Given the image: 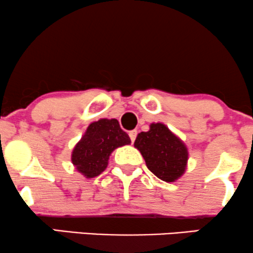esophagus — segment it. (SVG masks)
Segmentation results:
<instances>
[{
    "instance_id": "1",
    "label": "esophagus",
    "mask_w": 253,
    "mask_h": 253,
    "mask_svg": "<svg viewBox=\"0 0 253 253\" xmlns=\"http://www.w3.org/2000/svg\"><path fill=\"white\" fill-rule=\"evenodd\" d=\"M136 134H137L136 130H130V132L128 133V135H129V137H130V141H132V142L135 141Z\"/></svg>"
}]
</instances>
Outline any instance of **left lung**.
<instances>
[{
    "label": "left lung",
    "mask_w": 253,
    "mask_h": 253,
    "mask_svg": "<svg viewBox=\"0 0 253 253\" xmlns=\"http://www.w3.org/2000/svg\"><path fill=\"white\" fill-rule=\"evenodd\" d=\"M134 147L140 150L147 168L160 180L174 182L184 174L188 149L166 125L150 124L148 132L137 134Z\"/></svg>",
    "instance_id": "obj_1"
}]
</instances>
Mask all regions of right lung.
Returning a JSON list of instances; mask_svg holds the SVG:
<instances>
[{
    "label": "right lung",
    "instance_id": "obj_1",
    "mask_svg": "<svg viewBox=\"0 0 253 253\" xmlns=\"http://www.w3.org/2000/svg\"><path fill=\"white\" fill-rule=\"evenodd\" d=\"M129 143L128 134L120 128L117 119L94 121L73 148L72 164L86 178L95 177L106 169L111 153Z\"/></svg>",
    "mask_w": 253,
    "mask_h": 253
}]
</instances>
